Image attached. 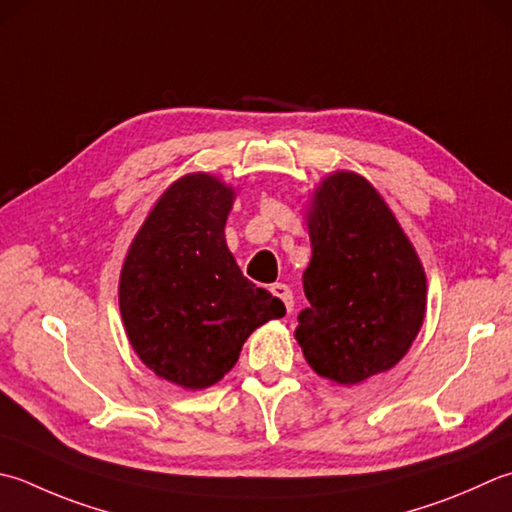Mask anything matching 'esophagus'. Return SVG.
Instances as JSON below:
<instances>
[{"label": "esophagus", "mask_w": 512, "mask_h": 512, "mask_svg": "<svg viewBox=\"0 0 512 512\" xmlns=\"http://www.w3.org/2000/svg\"><path fill=\"white\" fill-rule=\"evenodd\" d=\"M270 293H273L277 299H282L288 313L293 310V293H290V288L286 284H273L270 286Z\"/></svg>", "instance_id": "34e87169"}]
</instances>
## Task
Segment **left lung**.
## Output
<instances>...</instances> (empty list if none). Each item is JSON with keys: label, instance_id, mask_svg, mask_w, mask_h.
Listing matches in <instances>:
<instances>
[{"label": "left lung", "instance_id": "8db88e82", "mask_svg": "<svg viewBox=\"0 0 512 512\" xmlns=\"http://www.w3.org/2000/svg\"><path fill=\"white\" fill-rule=\"evenodd\" d=\"M308 308L295 339L319 377L355 386L402 362L426 317V273L379 190L353 170L317 184L306 208Z\"/></svg>", "mask_w": 512, "mask_h": 512}]
</instances>
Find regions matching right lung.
I'll return each instance as SVG.
<instances>
[{"mask_svg": "<svg viewBox=\"0 0 512 512\" xmlns=\"http://www.w3.org/2000/svg\"><path fill=\"white\" fill-rule=\"evenodd\" d=\"M235 188L210 173L170 184L128 246L119 313L130 346L157 377L184 390L217 384L255 328L284 304L242 275L226 246Z\"/></svg>", "mask_w": 512, "mask_h": 512, "instance_id": "1", "label": "right lung"}]
</instances>
